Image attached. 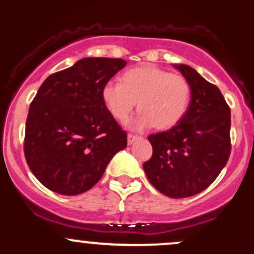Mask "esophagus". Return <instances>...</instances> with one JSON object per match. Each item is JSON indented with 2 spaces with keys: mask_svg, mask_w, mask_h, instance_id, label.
<instances>
[{
  "mask_svg": "<svg viewBox=\"0 0 254 254\" xmlns=\"http://www.w3.org/2000/svg\"><path fill=\"white\" fill-rule=\"evenodd\" d=\"M141 138V136H137V135H132V133H129L127 135V144H132L133 142L137 141V139Z\"/></svg>",
  "mask_w": 254,
  "mask_h": 254,
  "instance_id": "obj_1",
  "label": "esophagus"
}]
</instances>
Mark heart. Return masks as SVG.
Segmentation results:
<instances>
[{
	"label": "heart",
	"mask_w": 254,
	"mask_h": 254,
	"mask_svg": "<svg viewBox=\"0 0 254 254\" xmlns=\"http://www.w3.org/2000/svg\"><path fill=\"white\" fill-rule=\"evenodd\" d=\"M107 109L125 122L138 101L141 110L130 122L135 130L155 125L171 129L185 117L191 101V84L180 74H171L155 65H143L124 72L122 82L111 80L101 90Z\"/></svg>",
	"instance_id": "1"
}]
</instances>
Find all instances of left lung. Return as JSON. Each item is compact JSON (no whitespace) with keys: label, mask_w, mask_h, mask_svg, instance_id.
Masks as SVG:
<instances>
[{"label":"left lung","mask_w":254,"mask_h":254,"mask_svg":"<svg viewBox=\"0 0 254 254\" xmlns=\"http://www.w3.org/2000/svg\"><path fill=\"white\" fill-rule=\"evenodd\" d=\"M174 66L191 84L190 106L176 127L148 136L153 155L143 170L157 191L185 198L205 190L228 161L230 109L221 90L193 68Z\"/></svg>","instance_id":"left-lung-1"}]
</instances>
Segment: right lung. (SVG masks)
I'll return each instance as SVG.
<instances>
[{"mask_svg":"<svg viewBox=\"0 0 254 254\" xmlns=\"http://www.w3.org/2000/svg\"><path fill=\"white\" fill-rule=\"evenodd\" d=\"M127 65L121 58H83L51 74L31 103L24 151L34 177L65 196L88 191L127 144L101 90Z\"/></svg>","mask_w":254,"mask_h":254,"instance_id":"obj_1","label":"right lung"}]
</instances>
